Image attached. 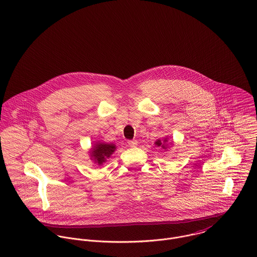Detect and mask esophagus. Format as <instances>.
<instances>
[{
	"label": "esophagus",
	"instance_id": "34e87169",
	"mask_svg": "<svg viewBox=\"0 0 257 257\" xmlns=\"http://www.w3.org/2000/svg\"><path fill=\"white\" fill-rule=\"evenodd\" d=\"M127 144H128V146H130V147H132V148H137V146H138V141H137V140L128 141V142H127Z\"/></svg>",
	"mask_w": 257,
	"mask_h": 257
}]
</instances>
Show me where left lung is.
<instances>
[{
  "mask_svg": "<svg viewBox=\"0 0 257 257\" xmlns=\"http://www.w3.org/2000/svg\"><path fill=\"white\" fill-rule=\"evenodd\" d=\"M156 147H159L165 151H167L171 146L173 145V143H169V138H165L163 140H157V142L155 143Z\"/></svg>",
  "mask_w": 257,
  "mask_h": 257,
  "instance_id": "8db88e82",
  "label": "left lung"
}]
</instances>
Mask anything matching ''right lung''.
Masks as SVG:
<instances>
[{
    "mask_svg": "<svg viewBox=\"0 0 257 257\" xmlns=\"http://www.w3.org/2000/svg\"><path fill=\"white\" fill-rule=\"evenodd\" d=\"M116 147L114 144H107L104 142H96L91 146L88 154L89 159L95 164L96 166H102L107 159L110 158V156L115 152Z\"/></svg>",
    "mask_w": 257,
    "mask_h": 257,
    "instance_id": "1",
    "label": "right lung"
}]
</instances>
